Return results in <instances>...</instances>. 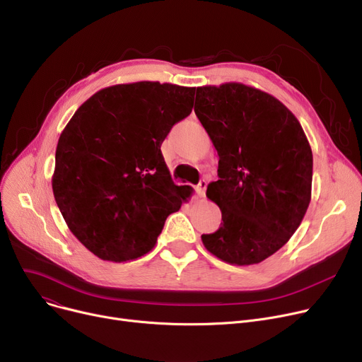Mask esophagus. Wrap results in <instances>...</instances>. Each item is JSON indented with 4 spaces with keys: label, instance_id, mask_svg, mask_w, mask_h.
Instances as JSON below:
<instances>
[{
    "label": "esophagus",
    "instance_id": "34e87169",
    "mask_svg": "<svg viewBox=\"0 0 362 362\" xmlns=\"http://www.w3.org/2000/svg\"><path fill=\"white\" fill-rule=\"evenodd\" d=\"M205 189H206V180H201L197 186H195V191L198 197H204L205 195Z\"/></svg>",
    "mask_w": 362,
    "mask_h": 362
}]
</instances>
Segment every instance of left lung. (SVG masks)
Wrapping results in <instances>:
<instances>
[{
	"label": "left lung",
	"mask_w": 362,
	"mask_h": 362,
	"mask_svg": "<svg viewBox=\"0 0 362 362\" xmlns=\"http://www.w3.org/2000/svg\"><path fill=\"white\" fill-rule=\"evenodd\" d=\"M195 114L220 158L206 197L223 223L202 243L224 262L258 264L291 239L308 210L310 142L288 107L243 83L197 88Z\"/></svg>",
	"instance_id": "obj_1"
}]
</instances>
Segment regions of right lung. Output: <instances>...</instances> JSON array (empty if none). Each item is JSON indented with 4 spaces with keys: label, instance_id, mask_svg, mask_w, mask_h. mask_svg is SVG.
Returning <instances> with one entry per match:
<instances>
[{
    "label": "right lung",
    "instance_id": "right-lung-1",
    "mask_svg": "<svg viewBox=\"0 0 362 362\" xmlns=\"http://www.w3.org/2000/svg\"><path fill=\"white\" fill-rule=\"evenodd\" d=\"M195 88L135 82L104 88L73 114L55 149L52 192L70 232L93 255L123 262L149 252L165 218L192 195L161 154L187 117Z\"/></svg>",
    "mask_w": 362,
    "mask_h": 362
}]
</instances>
